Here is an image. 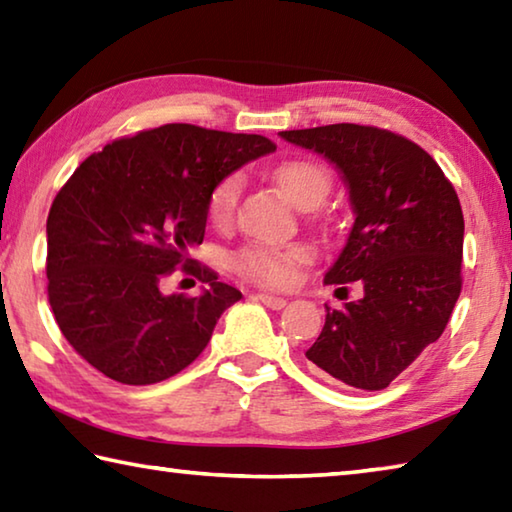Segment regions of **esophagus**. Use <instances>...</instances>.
<instances>
[{"instance_id": "1", "label": "esophagus", "mask_w": 512, "mask_h": 512, "mask_svg": "<svg viewBox=\"0 0 512 512\" xmlns=\"http://www.w3.org/2000/svg\"><path fill=\"white\" fill-rule=\"evenodd\" d=\"M255 300L262 302V305H266L268 309H282L284 305H287V300L280 296H271V293H257Z\"/></svg>"}]
</instances>
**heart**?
<instances>
[{
    "mask_svg": "<svg viewBox=\"0 0 512 512\" xmlns=\"http://www.w3.org/2000/svg\"><path fill=\"white\" fill-rule=\"evenodd\" d=\"M273 180L282 189V194L302 210L316 207L332 189V176L323 164L305 158L277 164L273 169ZM241 187H244L241 173H228L214 185L210 201H207V212L214 223L228 225L235 219ZM311 257L314 253L305 244H248L232 255V268L259 287L284 289L296 282L300 268L309 264Z\"/></svg>",
    "mask_w": 512,
    "mask_h": 512,
    "instance_id": "1",
    "label": "heart"
}]
</instances>
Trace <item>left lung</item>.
Masks as SVG:
<instances>
[{
    "label": "left lung",
    "instance_id": "obj_1",
    "mask_svg": "<svg viewBox=\"0 0 512 512\" xmlns=\"http://www.w3.org/2000/svg\"><path fill=\"white\" fill-rule=\"evenodd\" d=\"M280 135L343 173L354 225L325 284L363 287L359 300L327 307L305 354L318 375L381 391L440 339L461 296V201L427 151L386 128L332 124Z\"/></svg>",
    "mask_w": 512,
    "mask_h": 512
}]
</instances>
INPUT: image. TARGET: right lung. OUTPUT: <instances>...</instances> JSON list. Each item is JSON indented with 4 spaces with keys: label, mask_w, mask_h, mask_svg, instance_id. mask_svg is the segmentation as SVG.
<instances>
[{
    "label": "right lung",
    "mask_w": 512,
    "mask_h": 512,
    "mask_svg": "<svg viewBox=\"0 0 512 512\" xmlns=\"http://www.w3.org/2000/svg\"><path fill=\"white\" fill-rule=\"evenodd\" d=\"M275 149L262 135L164 124L79 164L47 216V296L60 332L90 366L146 386L205 350L241 291L187 250L203 244L214 185ZM176 267L206 284L201 297L161 293Z\"/></svg>",
    "instance_id": "add662e5"
}]
</instances>
